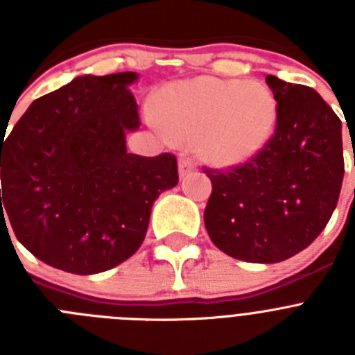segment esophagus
Segmentation results:
<instances>
[{"instance_id":"obj_1","label":"esophagus","mask_w":355,"mask_h":355,"mask_svg":"<svg viewBox=\"0 0 355 355\" xmlns=\"http://www.w3.org/2000/svg\"><path fill=\"white\" fill-rule=\"evenodd\" d=\"M196 171V165H193L192 162L188 158H184V156H181L180 158V175L181 178H184V175L192 174V172Z\"/></svg>"}]
</instances>
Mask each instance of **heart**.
I'll list each match as a JSON object with an SVG mask.
<instances>
[{
    "label": "heart",
    "instance_id": "heart-1",
    "mask_svg": "<svg viewBox=\"0 0 355 355\" xmlns=\"http://www.w3.org/2000/svg\"><path fill=\"white\" fill-rule=\"evenodd\" d=\"M158 124L187 140L215 167H238L268 144L279 108L259 81L196 78L168 85L156 103Z\"/></svg>",
    "mask_w": 355,
    "mask_h": 355
}]
</instances>
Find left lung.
Instances as JSON below:
<instances>
[{"label":"left lung","instance_id":"8db88e82","mask_svg":"<svg viewBox=\"0 0 355 355\" xmlns=\"http://www.w3.org/2000/svg\"><path fill=\"white\" fill-rule=\"evenodd\" d=\"M277 101L275 133L250 162L205 168L211 196L209 238L249 263H279L311 245L327 225L343 183L341 121L316 90L268 74Z\"/></svg>","mask_w":355,"mask_h":355}]
</instances>
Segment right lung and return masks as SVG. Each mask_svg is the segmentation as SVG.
<instances>
[{"instance_id":"obj_1","label":"right lung","mask_w":355,"mask_h":355,"mask_svg":"<svg viewBox=\"0 0 355 355\" xmlns=\"http://www.w3.org/2000/svg\"><path fill=\"white\" fill-rule=\"evenodd\" d=\"M137 78H74L31 103L0 144V222L8 218L17 240L55 268L90 275L126 261L155 200L178 184L174 155L126 149V133L140 128L128 89Z\"/></svg>"}]
</instances>
